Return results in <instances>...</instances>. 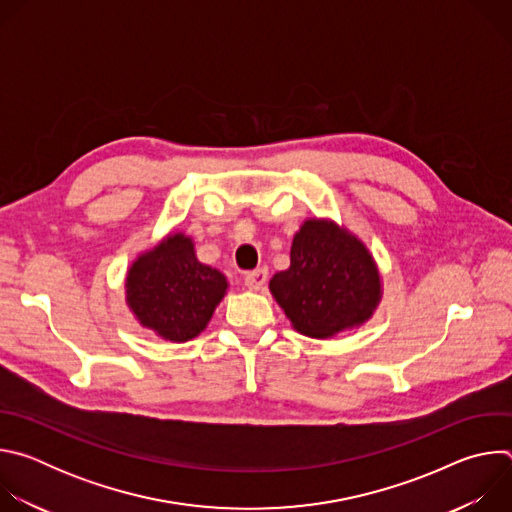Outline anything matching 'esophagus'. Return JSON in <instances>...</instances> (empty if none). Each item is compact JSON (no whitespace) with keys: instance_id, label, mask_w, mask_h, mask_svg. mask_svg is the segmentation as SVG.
<instances>
[{"instance_id":"obj_1","label":"esophagus","mask_w":512,"mask_h":512,"mask_svg":"<svg viewBox=\"0 0 512 512\" xmlns=\"http://www.w3.org/2000/svg\"><path fill=\"white\" fill-rule=\"evenodd\" d=\"M265 283H267V269L265 267L245 273V285L249 289H263Z\"/></svg>"}]
</instances>
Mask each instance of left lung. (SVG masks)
<instances>
[{"label":"left lung","mask_w":512,"mask_h":512,"mask_svg":"<svg viewBox=\"0 0 512 512\" xmlns=\"http://www.w3.org/2000/svg\"><path fill=\"white\" fill-rule=\"evenodd\" d=\"M289 267L269 289L300 334L332 338L367 322L383 289L373 255L356 235L326 218H308L291 243Z\"/></svg>","instance_id":"obj_1"}]
</instances>
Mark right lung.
Masks as SVG:
<instances>
[{"label": "right lung", "instance_id": "obj_1", "mask_svg": "<svg viewBox=\"0 0 512 512\" xmlns=\"http://www.w3.org/2000/svg\"><path fill=\"white\" fill-rule=\"evenodd\" d=\"M227 287L221 271L196 259L190 237L172 233L131 263L125 302L143 328L186 342L206 328Z\"/></svg>", "mask_w": 512, "mask_h": 512}]
</instances>
